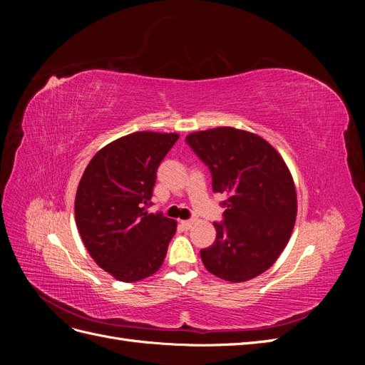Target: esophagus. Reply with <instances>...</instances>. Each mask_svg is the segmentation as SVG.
I'll return each instance as SVG.
<instances>
[{"label": "esophagus", "instance_id": "1", "mask_svg": "<svg viewBox=\"0 0 365 365\" xmlns=\"http://www.w3.org/2000/svg\"><path fill=\"white\" fill-rule=\"evenodd\" d=\"M180 225H181L184 230H190L192 225H193V222H192V220H181Z\"/></svg>", "mask_w": 365, "mask_h": 365}]
</instances>
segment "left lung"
I'll return each mask as SVG.
<instances>
[{"instance_id":"1","label":"left lung","mask_w":365,"mask_h":365,"mask_svg":"<svg viewBox=\"0 0 365 365\" xmlns=\"http://www.w3.org/2000/svg\"><path fill=\"white\" fill-rule=\"evenodd\" d=\"M185 141L212 172L213 192L227 195L215 244L201 250L204 267L231 283L257 277L279 259L294 230L297 193L288 165L248 130L215 128Z\"/></svg>"}]
</instances>
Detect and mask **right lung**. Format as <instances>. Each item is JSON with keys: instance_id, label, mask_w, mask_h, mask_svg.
Masks as SVG:
<instances>
[{"instance_id": "obj_1", "label": "right lung", "mask_w": 365, "mask_h": 365, "mask_svg": "<svg viewBox=\"0 0 365 365\" xmlns=\"http://www.w3.org/2000/svg\"><path fill=\"white\" fill-rule=\"evenodd\" d=\"M178 134L134 132L98 150L77 187L76 225L94 262L120 282H138L164 262L176 220L148 213L157 169Z\"/></svg>"}]
</instances>
